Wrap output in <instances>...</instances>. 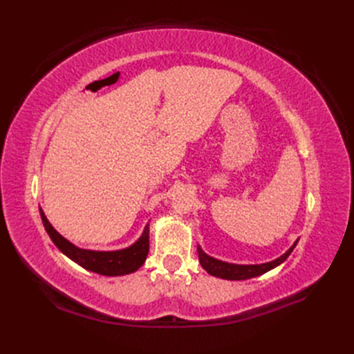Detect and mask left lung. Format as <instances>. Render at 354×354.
Returning a JSON list of instances; mask_svg holds the SVG:
<instances>
[{
	"label": "left lung",
	"mask_w": 354,
	"mask_h": 354,
	"mask_svg": "<svg viewBox=\"0 0 354 354\" xmlns=\"http://www.w3.org/2000/svg\"><path fill=\"white\" fill-rule=\"evenodd\" d=\"M297 242L289 248L283 255H281L279 259H276L270 263H264V264H251V266H241V264H230V263H224L220 260L212 259V257L207 255L202 251L201 246H198V255H199V261L201 266L205 269L209 274L221 277V279H227V281H245V279H251V277L260 276L266 272H269L274 269L276 266H279L283 263L289 254L292 252L295 248Z\"/></svg>",
	"instance_id": "1"
}]
</instances>
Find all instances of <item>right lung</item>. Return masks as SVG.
<instances>
[{
	"label": "right lung",
	"instance_id": "right-lung-1",
	"mask_svg": "<svg viewBox=\"0 0 354 354\" xmlns=\"http://www.w3.org/2000/svg\"><path fill=\"white\" fill-rule=\"evenodd\" d=\"M39 214L42 224H44L51 241L55 242V245L63 254L68 255L72 261L78 263L84 269L103 276H122L138 270L146 261V257L149 252V226L145 227L140 239L125 250L90 251L81 250L78 246L71 243L68 239L63 238L62 234L57 233L55 227L51 226L42 209H39Z\"/></svg>",
	"mask_w": 354,
	"mask_h": 354
}]
</instances>
